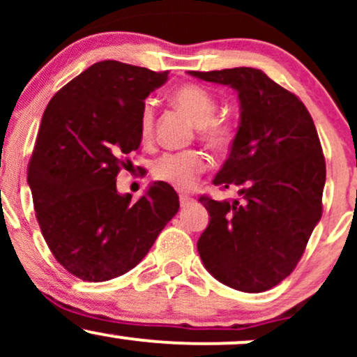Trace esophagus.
<instances>
[{"mask_svg": "<svg viewBox=\"0 0 357 357\" xmlns=\"http://www.w3.org/2000/svg\"><path fill=\"white\" fill-rule=\"evenodd\" d=\"M179 203H181V206L184 208V206H188V204L192 203V198H191V196H188V195H181V196H179Z\"/></svg>", "mask_w": 357, "mask_h": 357, "instance_id": "1", "label": "esophagus"}]
</instances>
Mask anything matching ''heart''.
Instances as JSON below:
<instances>
[{"label": "heart", "instance_id": "obj_1", "mask_svg": "<svg viewBox=\"0 0 357 357\" xmlns=\"http://www.w3.org/2000/svg\"><path fill=\"white\" fill-rule=\"evenodd\" d=\"M171 99L199 127V137L208 146L215 151H225L231 146L235 130L228 121L215 117L218 104L210 90L196 84H183L173 90ZM137 126L142 141L153 136L154 105L151 100H146L141 105ZM206 167V155L199 151L166 153L153 162V176L158 181L171 184L176 190H190Z\"/></svg>", "mask_w": 357, "mask_h": 357}]
</instances>
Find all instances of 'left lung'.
<instances>
[{
    "label": "left lung",
    "mask_w": 357,
    "mask_h": 357,
    "mask_svg": "<svg viewBox=\"0 0 357 357\" xmlns=\"http://www.w3.org/2000/svg\"><path fill=\"white\" fill-rule=\"evenodd\" d=\"M238 92L240 124L213 179L238 199L202 196L210 225L198 240L203 265L221 284L258 294L297 267L322 216L326 161L309 110L297 96L250 67L190 72Z\"/></svg>",
    "instance_id": "obj_1"
}]
</instances>
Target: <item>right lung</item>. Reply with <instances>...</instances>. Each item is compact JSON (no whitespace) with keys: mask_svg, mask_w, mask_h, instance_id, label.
Returning a JSON list of instances; mask_svg holds the SVG:
<instances>
[{"mask_svg":"<svg viewBox=\"0 0 357 357\" xmlns=\"http://www.w3.org/2000/svg\"><path fill=\"white\" fill-rule=\"evenodd\" d=\"M167 72L97 61L45 109L28 165L40 230L72 275L105 282L134 268L179 210L174 188L155 181L136 203L117 191L126 158L141 146L139 110Z\"/></svg>","mask_w":357,"mask_h":357,"instance_id":"1","label":"right lung"}]
</instances>
